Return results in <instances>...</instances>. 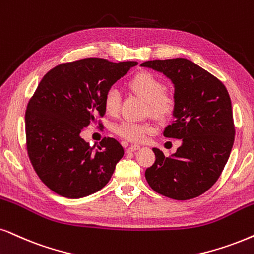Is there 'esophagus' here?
I'll use <instances>...</instances> for the list:
<instances>
[{"mask_svg":"<svg viewBox=\"0 0 254 254\" xmlns=\"http://www.w3.org/2000/svg\"><path fill=\"white\" fill-rule=\"evenodd\" d=\"M139 145H137V144H133V145H130L129 147H127V152H132V151H136L139 149Z\"/></svg>","mask_w":254,"mask_h":254,"instance_id":"34e87169","label":"esophagus"}]
</instances>
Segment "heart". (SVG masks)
Instances as JSON below:
<instances>
[{"mask_svg": "<svg viewBox=\"0 0 254 254\" xmlns=\"http://www.w3.org/2000/svg\"><path fill=\"white\" fill-rule=\"evenodd\" d=\"M127 88L132 94L145 99L146 112L158 121H168L177 110L178 98L176 92L166 89L164 82L149 71H140L127 82ZM104 109L109 115H116L121 108V94L117 89L107 90L103 98ZM156 130L155 125L149 122L138 123L123 121L115 125L114 132L130 142H142L147 134Z\"/></svg>", "mask_w": 254, "mask_h": 254, "instance_id": "heart-1", "label": "heart"}]
</instances>
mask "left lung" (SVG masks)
I'll return each mask as SVG.
<instances>
[{
	"mask_svg": "<svg viewBox=\"0 0 254 254\" xmlns=\"http://www.w3.org/2000/svg\"><path fill=\"white\" fill-rule=\"evenodd\" d=\"M140 65L163 72L175 84L177 110L163 134L183 142L172 157L152 149L156 160L146 169V181L152 190L176 200L199 197L220 177L233 146L236 127L229 92L216 76L186 59Z\"/></svg>",
	"mask_w": 254,
	"mask_h": 254,
	"instance_id": "left-lung-1",
	"label": "left lung"
}]
</instances>
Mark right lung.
<instances>
[{
  "mask_svg": "<svg viewBox=\"0 0 254 254\" xmlns=\"http://www.w3.org/2000/svg\"><path fill=\"white\" fill-rule=\"evenodd\" d=\"M136 64L89 57L59 64L42 78L25 110V144L35 172L55 193L82 198L110 181L123 146L104 137L95 150L79 133L102 125L104 94Z\"/></svg>",
  "mask_w": 254,
  "mask_h": 254,
  "instance_id": "obj_1",
  "label": "right lung"
}]
</instances>
